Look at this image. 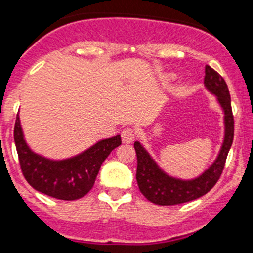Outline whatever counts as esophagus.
Listing matches in <instances>:
<instances>
[{"label":"esophagus","instance_id":"34e87169","mask_svg":"<svg viewBox=\"0 0 253 253\" xmlns=\"http://www.w3.org/2000/svg\"><path fill=\"white\" fill-rule=\"evenodd\" d=\"M121 135H122V141L126 144L132 143L133 140H135V136H136V133H135L132 128H125Z\"/></svg>","mask_w":253,"mask_h":253}]
</instances>
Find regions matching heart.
I'll return each mask as SVG.
<instances>
[{"label":"heart","mask_w":253,"mask_h":253,"mask_svg":"<svg viewBox=\"0 0 253 253\" xmlns=\"http://www.w3.org/2000/svg\"><path fill=\"white\" fill-rule=\"evenodd\" d=\"M175 74L173 73H167V74H165V76H163V78H165V81H172V80H175Z\"/></svg>","instance_id":"1"}]
</instances>
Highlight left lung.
<instances>
[{"mask_svg":"<svg viewBox=\"0 0 253 253\" xmlns=\"http://www.w3.org/2000/svg\"><path fill=\"white\" fill-rule=\"evenodd\" d=\"M206 90L215 95L224 112V140L216 159L211 166L194 179H179L163 171L148 150L139 141L133 146L136 150V180L140 192L148 201L159 206H173L190 202L209 193L221 176L225 161L234 137V118L231 112L230 94L224 78L210 65L205 69Z\"/></svg>","mask_w":253,"mask_h":253,"instance_id":"1","label":"left lung"}]
</instances>
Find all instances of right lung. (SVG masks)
<instances>
[{"instance_id": "obj_1", "label": "right lung", "mask_w": 253, "mask_h": 253, "mask_svg": "<svg viewBox=\"0 0 253 253\" xmlns=\"http://www.w3.org/2000/svg\"><path fill=\"white\" fill-rule=\"evenodd\" d=\"M14 140L22 172L29 185L37 192L63 201L82 198L90 192L101 163L122 143L120 135H117L97 141L71 158L51 159L29 148L24 139L19 114L15 121Z\"/></svg>"}]
</instances>
